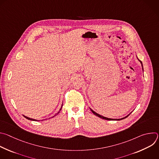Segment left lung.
Segmentation results:
<instances>
[{
	"label": "left lung",
	"instance_id": "obj_1",
	"mask_svg": "<svg viewBox=\"0 0 159 159\" xmlns=\"http://www.w3.org/2000/svg\"><path fill=\"white\" fill-rule=\"evenodd\" d=\"M139 59V58H138ZM139 60L140 61V63H142V69H143V65H142V62L139 59ZM90 110H91V111L93 112V114H94L96 116H98V117H99V118H102V119H104V120H117V121H119V120H123V119H125V118H127L129 115H127L126 116H125V117H124V118H121V119H111V118H106V117H104V116H101V115H99V114H98V113H96V112H94L93 110H92L91 109H90Z\"/></svg>",
	"mask_w": 159,
	"mask_h": 159
}]
</instances>
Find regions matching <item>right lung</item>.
Masks as SVG:
<instances>
[{
    "label": "right lung",
    "instance_id": "add662e5",
    "mask_svg": "<svg viewBox=\"0 0 159 159\" xmlns=\"http://www.w3.org/2000/svg\"><path fill=\"white\" fill-rule=\"evenodd\" d=\"M61 107H62V106H61V108H60V110H61ZM60 111H59V112H60ZM59 112H58V113H57V115H58V113H59ZM23 116H24V115H23ZM24 117H25V118H26V119H28V120H32V121H37V120H34V119H32V118H28V117H27V116H24ZM53 117H54V116H53Z\"/></svg>",
    "mask_w": 159,
    "mask_h": 159
}]
</instances>
